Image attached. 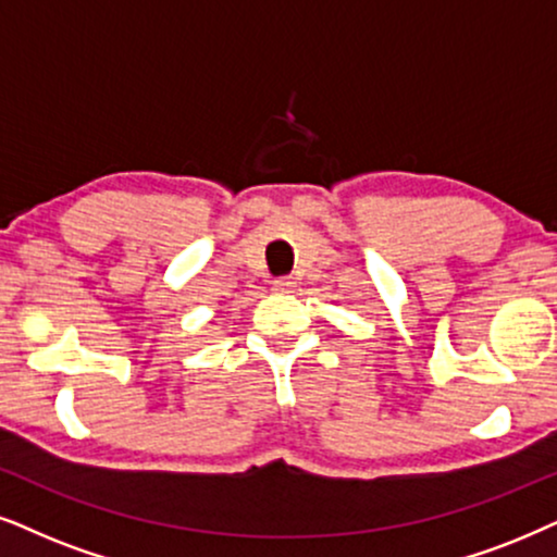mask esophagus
Wrapping results in <instances>:
<instances>
[{
	"instance_id": "esophagus-1",
	"label": "esophagus",
	"mask_w": 557,
	"mask_h": 557,
	"mask_svg": "<svg viewBox=\"0 0 557 557\" xmlns=\"http://www.w3.org/2000/svg\"><path fill=\"white\" fill-rule=\"evenodd\" d=\"M293 287H295V280L293 277L272 280V290H277V293H293Z\"/></svg>"
}]
</instances>
